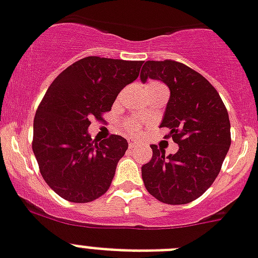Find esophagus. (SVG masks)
I'll use <instances>...</instances> for the list:
<instances>
[{"label": "esophagus", "instance_id": "obj_1", "mask_svg": "<svg viewBox=\"0 0 258 258\" xmlns=\"http://www.w3.org/2000/svg\"><path fill=\"white\" fill-rule=\"evenodd\" d=\"M138 144H139V143L136 142L135 139H128V147H130V148H135V147H138Z\"/></svg>", "mask_w": 258, "mask_h": 258}]
</instances>
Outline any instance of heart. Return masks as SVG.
<instances>
[{
	"label": "heart",
	"mask_w": 258,
	"mask_h": 258,
	"mask_svg": "<svg viewBox=\"0 0 258 258\" xmlns=\"http://www.w3.org/2000/svg\"><path fill=\"white\" fill-rule=\"evenodd\" d=\"M148 85H160V84H156V82H151V84H148ZM140 128H142V124H140L139 120H131V122L127 124V130L128 131H131V133H138V131H140Z\"/></svg>",
	"instance_id": "b5f03b06"
}]
</instances>
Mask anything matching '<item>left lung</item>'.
Instances as JSON below:
<instances>
[{
  "label": "left lung",
  "instance_id": "8db88e82",
  "mask_svg": "<svg viewBox=\"0 0 258 258\" xmlns=\"http://www.w3.org/2000/svg\"><path fill=\"white\" fill-rule=\"evenodd\" d=\"M159 80L170 90L160 127L178 144L174 155L152 144L151 161L142 166L146 189L160 202L185 205L213 185L231 146V124L222 98L202 75L185 64L146 61L142 82Z\"/></svg>",
  "mask_w": 258,
  "mask_h": 258
}]
</instances>
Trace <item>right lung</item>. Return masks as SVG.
<instances>
[{"instance_id": "obj_1", "label": "right lung", "mask_w": 258, "mask_h": 258, "mask_svg": "<svg viewBox=\"0 0 258 258\" xmlns=\"http://www.w3.org/2000/svg\"><path fill=\"white\" fill-rule=\"evenodd\" d=\"M143 61L89 56L49 85L34 118L32 151L47 185L69 202L105 194L128 143L119 135L93 142L90 119H102L120 90L135 81Z\"/></svg>"}]
</instances>
